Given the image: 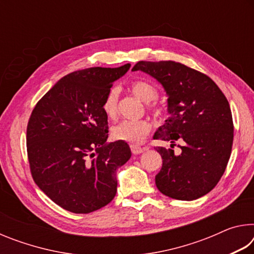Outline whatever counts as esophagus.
<instances>
[{"instance_id":"34e87169","label":"esophagus","mask_w":254,"mask_h":254,"mask_svg":"<svg viewBox=\"0 0 254 254\" xmlns=\"http://www.w3.org/2000/svg\"><path fill=\"white\" fill-rule=\"evenodd\" d=\"M144 148H141V147H137V145H131V151L133 154H140L144 151Z\"/></svg>"}]
</instances>
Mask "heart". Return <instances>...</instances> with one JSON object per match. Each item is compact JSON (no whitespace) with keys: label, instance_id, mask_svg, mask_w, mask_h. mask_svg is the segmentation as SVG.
<instances>
[{"label":"heart","instance_id":"obj_1","mask_svg":"<svg viewBox=\"0 0 254 254\" xmlns=\"http://www.w3.org/2000/svg\"><path fill=\"white\" fill-rule=\"evenodd\" d=\"M130 89L133 95L136 96L143 103L154 101L158 97V89L154 85L145 80H134L130 84ZM119 91L117 88H111L102 103V110L110 120H114L118 115ZM150 103V102H149ZM149 112L156 117H162L165 114V107L157 102L148 105ZM151 131V124L144 120L140 121H122L114 126L111 130L112 139L122 141L130 144H139L148 136Z\"/></svg>","mask_w":254,"mask_h":254}]
</instances>
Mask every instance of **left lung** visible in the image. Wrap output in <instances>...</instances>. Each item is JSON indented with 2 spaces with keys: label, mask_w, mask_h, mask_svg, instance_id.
I'll return each mask as SVG.
<instances>
[{
  "label": "left lung",
  "mask_w": 254,
  "mask_h": 254,
  "mask_svg": "<svg viewBox=\"0 0 254 254\" xmlns=\"http://www.w3.org/2000/svg\"><path fill=\"white\" fill-rule=\"evenodd\" d=\"M168 94L170 117L153 139L170 141L171 149L157 147L162 167L156 176L160 192L179 200H194L209 192L226 169L233 144V119L229 101L207 75L173 60L139 62ZM182 152L172 148L176 143Z\"/></svg>",
  "instance_id": "left-lung-1"
}]
</instances>
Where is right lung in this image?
<instances>
[{
	"label": "right lung",
	"instance_id": "right-lung-1",
	"mask_svg": "<svg viewBox=\"0 0 254 254\" xmlns=\"http://www.w3.org/2000/svg\"><path fill=\"white\" fill-rule=\"evenodd\" d=\"M130 64L93 67L63 77L37 103L27 127L28 160L34 183L64 209L87 214L117 194V169L131 157L127 142L106 144L102 103Z\"/></svg>",
	"mask_w": 254,
	"mask_h": 254
}]
</instances>
